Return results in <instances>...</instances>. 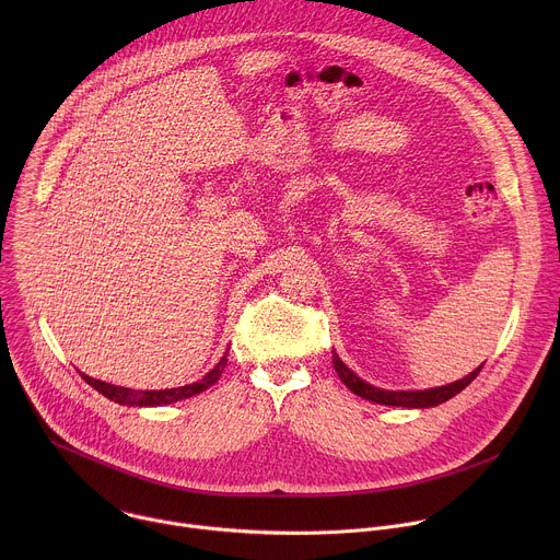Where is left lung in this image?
<instances>
[{
	"label": "left lung",
	"mask_w": 560,
	"mask_h": 560,
	"mask_svg": "<svg viewBox=\"0 0 560 560\" xmlns=\"http://www.w3.org/2000/svg\"><path fill=\"white\" fill-rule=\"evenodd\" d=\"M332 363H335V370H337L339 378L357 396L368 398V401L378 404V406H396V408H434V406H441V404L450 401V398L456 396L460 389H465L478 376L481 368H483V363H481L476 370H471L467 376H463V378H458L454 383L441 385V387H430V389H383V387H376V385L363 381L361 376H357L339 359V354L335 350H332Z\"/></svg>",
	"instance_id": "8db88e82"
}]
</instances>
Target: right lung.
Wrapping results in <instances>:
<instances>
[{
  "label": "right lung",
  "mask_w": 560,
  "mask_h": 560,
  "mask_svg": "<svg viewBox=\"0 0 560 560\" xmlns=\"http://www.w3.org/2000/svg\"><path fill=\"white\" fill-rule=\"evenodd\" d=\"M225 363H228V352L197 383H190V385H184V387H171V389H130V387L113 385V383H106V381H100V378H91L84 372H79V374H82V378L89 385H93L100 394H104L106 398H110V401H115L119 406H128V408H156V406H171V404L184 401V398H190V396L208 389L210 385H214L219 381Z\"/></svg>",
  "instance_id": "1"
}]
</instances>
